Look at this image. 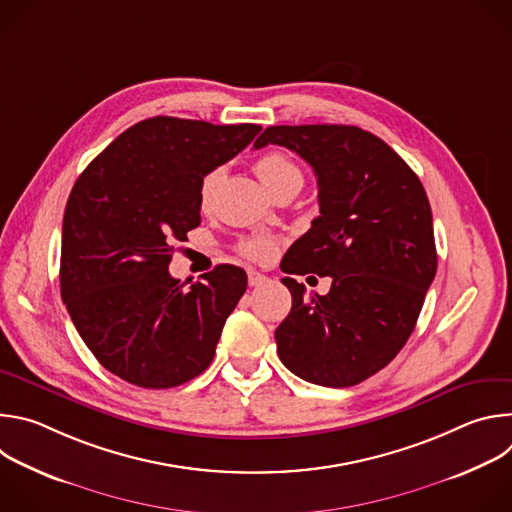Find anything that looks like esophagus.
<instances>
[{"instance_id":"obj_1","label":"esophagus","mask_w":512,"mask_h":512,"mask_svg":"<svg viewBox=\"0 0 512 512\" xmlns=\"http://www.w3.org/2000/svg\"><path fill=\"white\" fill-rule=\"evenodd\" d=\"M249 285L251 287H257V285H263L265 281H267V277L263 275V273H259V271H255V269H249Z\"/></svg>"}]
</instances>
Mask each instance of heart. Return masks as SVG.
Returning <instances> with one entry per match:
<instances>
[{"label": "heart", "instance_id": "obj_1", "mask_svg": "<svg viewBox=\"0 0 512 512\" xmlns=\"http://www.w3.org/2000/svg\"><path fill=\"white\" fill-rule=\"evenodd\" d=\"M255 172L259 176V180L263 182V186L275 196L277 192L289 188V186H302L304 184V174L298 168V164L294 160H289L285 154L281 152H267L263 156L257 158L255 162ZM225 178V168H212L210 172H206L200 180V188H198V204L202 210H206L212 202V196L216 192V188L221 186ZM241 253L249 259L255 261H267L273 253H275V243L271 239L265 237H253V239H245L241 243Z\"/></svg>", "mask_w": 512, "mask_h": 512}]
</instances>
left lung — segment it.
<instances>
[{
    "label": "left lung",
    "instance_id": "left-lung-1",
    "mask_svg": "<svg viewBox=\"0 0 512 512\" xmlns=\"http://www.w3.org/2000/svg\"><path fill=\"white\" fill-rule=\"evenodd\" d=\"M283 145L318 178L320 216L287 251L281 271L330 275L306 298L283 277L291 310L275 330L277 354L300 379L352 387L399 354L437 269L433 218L417 174L389 145L354 125H275L255 141Z\"/></svg>",
    "mask_w": 512,
    "mask_h": 512
}]
</instances>
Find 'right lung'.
Instances as JSON below:
<instances>
[{"label":"right lung","mask_w":512,"mask_h":512,"mask_svg":"<svg viewBox=\"0 0 512 512\" xmlns=\"http://www.w3.org/2000/svg\"><path fill=\"white\" fill-rule=\"evenodd\" d=\"M259 125L152 117L125 129L72 186L62 221L60 296L103 367L143 389L206 371L247 273L216 265L186 285L168 271L200 225L198 188Z\"/></svg>","instance_id":"right-lung-1"}]
</instances>
